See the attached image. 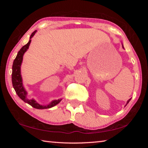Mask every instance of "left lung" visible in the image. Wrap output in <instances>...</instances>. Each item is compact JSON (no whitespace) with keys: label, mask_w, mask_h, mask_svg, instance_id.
Masks as SVG:
<instances>
[{"label":"left lung","mask_w":148,"mask_h":148,"mask_svg":"<svg viewBox=\"0 0 148 148\" xmlns=\"http://www.w3.org/2000/svg\"><path fill=\"white\" fill-rule=\"evenodd\" d=\"M131 101V99H129V101H127V104H128V103H129V101ZM127 104H126V105H127Z\"/></svg>","instance_id":"obj_1"}]
</instances>
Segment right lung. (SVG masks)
Wrapping results in <instances>:
<instances>
[{
    "label": "right lung",
    "instance_id": "right-lung-1",
    "mask_svg": "<svg viewBox=\"0 0 148 148\" xmlns=\"http://www.w3.org/2000/svg\"><path fill=\"white\" fill-rule=\"evenodd\" d=\"M36 31H34L32 32V34L30 36V40L28 43L25 45L23 47H21V49L19 50L17 53V56L16 59H14V62H13V66H12V85H13V87L16 91V92L17 95H18V97L20 99L23 100L24 102H25L26 103L29 104L32 106L34 108L36 109H47V108H50L56 106L57 104H59L60 102H61V99H58V100H55V101H52L51 103L49 104L48 105H46V106H42V105L39 104L38 103L34 101V99H27L26 98V96L27 95V92H26L25 89L23 87V83H22V78L21 76V64L22 62V60H23V54L25 53L27 49H29L30 43H31L32 37L34 36L35 32Z\"/></svg>",
    "mask_w": 148,
    "mask_h": 148
}]
</instances>
